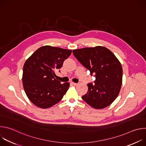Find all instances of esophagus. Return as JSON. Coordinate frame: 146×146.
<instances>
[{"label":"esophagus","mask_w":146,"mask_h":146,"mask_svg":"<svg viewBox=\"0 0 146 146\" xmlns=\"http://www.w3.org/2000/svg\"><path fill=\"white\" fill-rule=\"evenodd\" d=\"M72 84L73 86H77V85H78L77 83H75V82H72Z\"/></svg>","instance_id":"esophagus-1"}]
</instances>
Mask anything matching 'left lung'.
Instances as JSON below:
<instances>
[{
	"instance_id": "obj_1",
	"label": "left lung",
	"mask_w": 146,
	"mask_h": 146,
	"mask_svg": "<svg viewBox=\"0 0 146 146\" xmlns=\"http://www.w3.org/2000/svg\"><path fill=\"white\" fill-rule=\"evenodd\" d=\"M73 53L96 78L94 84H87L88 91L82 99L96 109L110 105L118 96L122 85V68L119 60L103 46L76 49Z\"/></svg>"
}]
</instances>
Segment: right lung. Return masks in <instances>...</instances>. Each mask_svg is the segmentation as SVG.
I'll return each instance as SVG.
<instances>
[{
  "instance_id": "add662e5",
  "label": "right lung",
  "mask_w": 146,
  "mask_h": 146,
  "mask_svg": "<svg viewBox=\"0 0 146 146\" xmlns=\"http://www.w3.org/2000/svg\"><path fill=\"white\" fill-rule=\"evenodd\" d=\"M71 54V50L44 46L27 59L23 67V84L27 96L35 106L41 109L51 108L66 93L69 82L60 84L55 78V72L61 68Z\"/></svg>"
}]
</instances>
